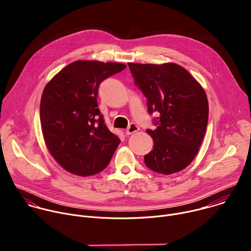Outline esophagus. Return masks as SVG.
<instances>
[{
	"instance_id": "obj_1",
	"label": "esophagus",
	"mask_w": 251,
	"mask_h": 251,
	"mask_svg": "<svg viewBox=\"0 0 251 251\" xmlns=\"http://www.w3.org/2000/svg\"><path fill=\"white\" fill-rule=\"evenodd\" d=\"M138 131H139V127L136 124H130V126L126 130V134L127 135H132V134H134Z\"/></svg>"
}]
</instances>
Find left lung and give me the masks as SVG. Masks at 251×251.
Returning a JSON list of instances; mask_svg holds the SVG:
<instances>
[{"label":"left lung","mask_w":251,"mask_h":251,"mask_svg":"<svg viewBox=\"0 0 251 251\" xmlns=\"http://www.w3.org/2000/svg\"><path fill=\"white\" fill-rule=\"evenodd\" d=\"M136 85L148 100V111L159 112L156 130H147L154 146L146 166L164 175L187 168L197 156L205 133L208 102L199 81L183 66L166 62L128 63Z\"/></svg>","instance_id":"1"}]
</instances>
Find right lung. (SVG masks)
I'll list each match as a JSON object with an SVG mask.
<instances>
[{
    "label": "right lung",
    "mask_w": 251,
    "mask_h": 251,
    "mask_svg": "<svg viewBox=\"0 0 251 251\" xmlns=\"http://www.w3.org/2000/svg\"><path fill=\"white\" fill-rule=\"evenodd\" d=\"M126 68L124 63L76 60L56 74L41 99V125L48 150L67 172L87 176L109 164L120 139L97 108L100 82Z\"/></svg>",
    "instance_id": "obj_1"
}]
</instances>
